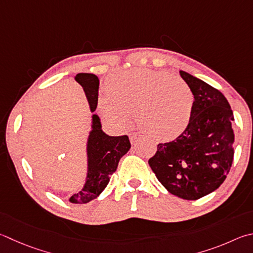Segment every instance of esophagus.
<instances>
[{
	"label": "esophagus",
	"instance_id": "1",
	"mask_svg": "<svg viewBox=\"0 0 253 253\" xmlns=\"http://www.w3.org/2000/svg\"><path fill=\"white\" fill-rule=\"evenodd\" d=\"M140 137L141 136L138 134V132H131V134L129 135V139L131 141V144H135V142L138 140Z\"/></svg>",
	"mask_w": 253,
	"mask_h": 253
}]
</instances>
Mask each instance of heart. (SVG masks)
I'll return each instance as SVG.
<instances>
[{
  "label": "heart",
  "mask_w": 253,
  "mask_h": 253,
  "mask_svg": "<svg viewBox=\"0 0 253 253\" xmlns=\"http://www.w3.org/2000/svg\"><path fill=\"white\" fill-rule=\"evenodd\" d=\"M99 109L109 123L138 126L157 139H171L186 130L195 109V94L187 83L166 72L132 68L113 75Z\"/></svg>",
  "instance_id": "obj_1"
}]
</instances>
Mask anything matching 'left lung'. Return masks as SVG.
I'll use <instances>...</instances> for the list:
<instances>
[{"mask_svg":"<svg viewBox=\"0 0 253 253\" xmlns=\"http://www.w3.org/2000/svg\"><path fill=\"white\" fill-rule=\"evenodd\" d=\"M179 73L195 94L194 114L181 135L158 144L148 164L170 194L197 200L218 189L230 170L235 117L221 91L186 72Z\"/></svg>","mask_w":253,"mask_h":253,"instance_id":"1","label":"left lung"}]
</instances>
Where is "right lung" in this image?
<instances>
[{"label": "right lung", "instance_id": "add662e5", "mask_svg": "<svg viewBox=\"0 0 253 253\" xmlns=\"http://www.w3.org/2000/svg\"><path fill=\"white\" fill-rule=\"evenodd\" d=\"M75 80L85 91L91 113L95 112L98 102V77L88 73H80ZM129 149L130 141L127 135H106L102 129L99 117L93 115L91 131L87 141L88 170L86 182L80 192L71 197V203L86 204L97 198L108 185L112 174L116 171L119 160Z\"/></svg>", "mask_w": 253, "mask_h": 253}]
</instances>
